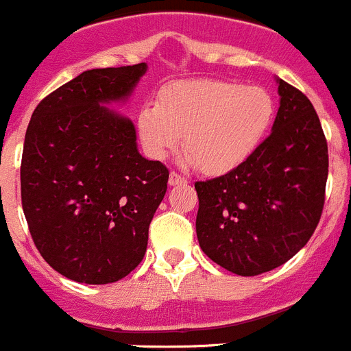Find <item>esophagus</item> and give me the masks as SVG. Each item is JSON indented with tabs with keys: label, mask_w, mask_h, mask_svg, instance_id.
I'll return each instance as SVG.
<instances>
[{
	"label": "esophagus",
	"mask_w": 351,
	"mask_h": 351,
	"mask_svg": "<svg viewBox=\"0 0 351 351\" xmlns=\"http://www.w3.org/2000/svg\"><path fill=\"white\" fill-rule=\"evenodd\" d=\"M186 182H187L186 177L179 176L177 172H171V174H169V184H171V186H177V184H186Z\"/></svg>",
	"instance_id": "1"
}]
</instances>
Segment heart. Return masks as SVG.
I'll list each match as a JSON object with an SVG mask.
<instances>
[{
  "mask_svg": "<svg viewBox=\"0 0 351 351\" xmlns=\"http://www.w3.org/2000/svg\"><path fill=\"white\" fill-rule=\"evenodd\" d=\"M271 93L223 80H180L145 102L136 130L145 154L164 160L180 143L186 160L210 176L227 174L259 148L275 121Z\"/></svg>",
  "mask_w": 351,
  "mask_h": 351,
  "instance_id": "b5f03b06",
  "label": "heart"
}]
</instances>
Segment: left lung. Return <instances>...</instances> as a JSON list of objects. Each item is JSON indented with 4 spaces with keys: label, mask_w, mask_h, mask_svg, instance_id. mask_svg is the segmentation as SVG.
Masks as SVG:
<instances>
[{
    "label": "left lung",
    "mask_w": 351,
    "mask_h": 351,
    "mask_svg": "<svg viewBox=\"0 0 351 351\" xmlns=\"http://www.w3.org/2000/svg\"><path fill=\"white\" fill-rule=\"evenodd\" d=\"M271 134L228 174L196 182L204 254L241 276L271 271L314 234L324 206L328 143L311 100L276 78Z\"/></svg>",
    "instance_id": "obj_1"
}]
</instances>
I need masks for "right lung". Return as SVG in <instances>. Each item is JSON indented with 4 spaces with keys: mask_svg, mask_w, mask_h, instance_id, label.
I'll list each match as a JSON object with an SVG mask.
<instances>
[{
    "mask_svg": "<svg viewBox=\"0 0 351 351\" xmlns=\"http://www.w3.org/2000/svg\"><path fill=\"white\" fill-rule=\"evenodd\" d=\"M145 73L147 62L83 71L40 100L27 128L23 213L40 256L73 282L114 283L147 252L169 171L141 157L133 123L107 107Z\"/></svg>",
    "mask_w": 351,
    "mask_h": 351,
    "instance_id": "add662e5",
    "label": "right lung"
}]
</instances>
